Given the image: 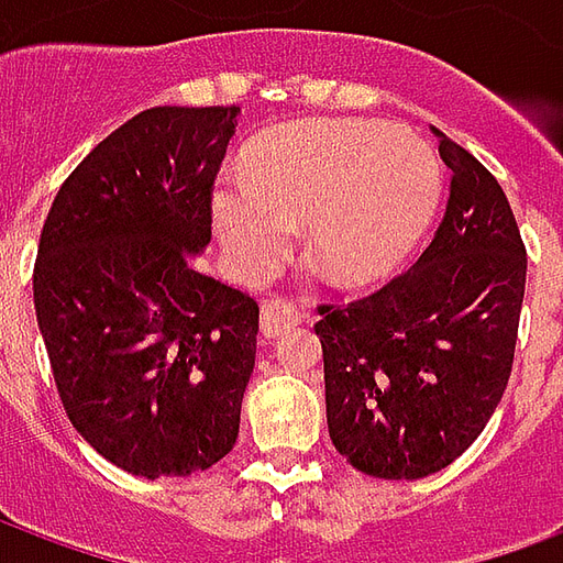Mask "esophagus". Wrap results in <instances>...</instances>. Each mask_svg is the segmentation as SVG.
Masks as SVG:
<instances>
[{
    "instance_id": "esophagus-1",
    "label": "esophagus",
    "mask_w": 563,
    "mask_h": 563,
    "mask_svg": "<svg viewBox=\"0 0 563 563\" xmlns=\"http://www.w3.org/2000/svg\"><path fill=\"white\" fill-rule=\"evenodd\" d=\"M301 322V310L286 301V298H268L262 305V334L265 338H277L286 329H292Z\"/></svg>"
}]
</instances>
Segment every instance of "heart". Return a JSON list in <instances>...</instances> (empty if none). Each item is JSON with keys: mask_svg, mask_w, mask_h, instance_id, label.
Here are the masks:
<instances>
[{"mask_svg": "<svg viewBox=\"0 0 563 563\" xmlns=\"http://www.w3.org/2000/svg\"><path fill=\"white\" fill-rule=\"evenodd\" d=\"M443 189L422 139L365 120H298L246 147L244 177L210 198L213 229L244 265L286 253L307 222V256L325 277L362 286L404 262Z\"/></svg>", "mask_w": 563, "mask_h": 563, "instance_id": "obj_1", "label": "heart"}]
</instances>
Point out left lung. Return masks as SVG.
<instances>
[{
  "label": "left lung",
  "instance_id": "8db88e82",
  "mask_svg": "<svg viewBox=\"0 0 563 563\" xmlns=\"http://www.w3.org/2000/svg\"><path fill=\"white\" fill-rule=\"evenodd\" d=\"M452 172L434 241L413 268L350 305L319 307L334 449L379 479L443 471L504 398L528 256L504 189L431 129Z\"/></svg>",
  "mask_w": 563,
  "mask_h": 563
}]
</instances>
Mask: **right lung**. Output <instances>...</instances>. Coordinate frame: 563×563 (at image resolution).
<instances>
[{
	"instance_id": "obj_1",
	"label": "right lung",
	"mask_w": 563,
	"mask_h": 563,
	"mask_svg": "<svg viewBox=\"0 0 563 563\" xmlns=\"http://www.w3.org/2000/svg\"><path fill=\"white\" fill-rule=\"evenodd\" d=\"M241 108H150L59 186L32 274L56 391L78 434L135 476L232 452L258 305L192 265Z\"/></svg>"
}]
</instances>
